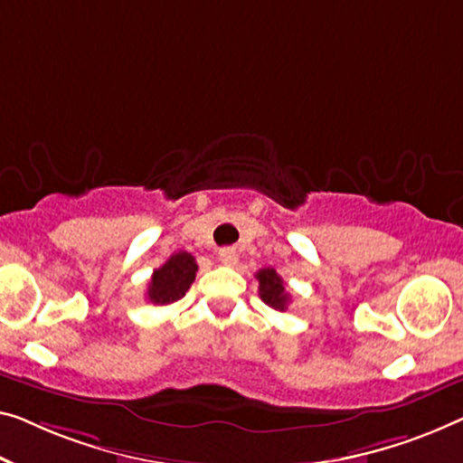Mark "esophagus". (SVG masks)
<instances>
[{
    "label": "esophagus",
    "mask_w": 463,
    "mask_h": 463,
    "mask_svg": "<svg viewBox=\"0 0 463 463\" xmlns=\"http://www.w3.org/2000/svg\"><path fill=\"white\" fill-rule=\"evenodd\" d=\"M218 258H220V261H222L224 266H234L239 261V255H237V251H234V250H220Z\"/></svg>",
    "instance_id": "obj_1"
}]
</instances>
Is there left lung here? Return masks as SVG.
<instances>
[{
	"instance_id": "1",
	"label": "left lung",
	"mask_w": 463,
	"mask_h": 463,
	"mask_svg": "<svg viewBox=\"0 0 463 463\" xmlns=\"http://www.w3.org/2000/svg\"><path fill=\"white\" fill-rule=\"evenodd\" d=\"M255 279L260 282V298L266 306H270L279 312H285L288 301H291V295L287 293L285 280L280 279L279 272L274 268H261V270L255 274Z\"/></svg>"
}]
</instances>
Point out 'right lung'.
I'll return each mask as SVG.
<instances>
[{"label":"right lung","mask_w":463,"mask_h":463,"mask_svg":"<svg viewBox=\"0 0 463 463\" xmlns=\"http://www.w3.org/2000/svg\"><path fill=\"white\" fill-rule=\"evenodd\" d=\"M195 274L197 261L191 253L178 251L170 255L164 266L154 270L147 287V299L154 306H170V303L183 299L195 280Z\"/></svg>","instance_id":"right-lung-1"}]
</instances>
